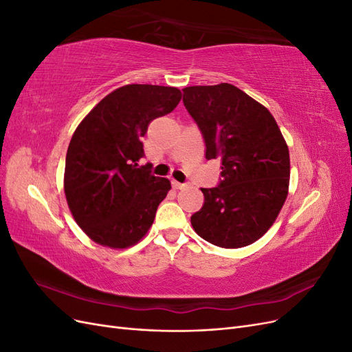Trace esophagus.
<instances>
[{"label":"esophagus","instance_id":"34e87169","mask_svg":"<svg viewBox=\"0 0 352 352\" xmlns=\"http://www.w3.org/2000/svg\"><path fill=\"white\" fill-rule=\"evenodd\" d=\"M172 186H173V189H182L185 186V184H180V182H177V180H172Z\"/></svg>","mask_w":352,"mask_h":352}]
</instances>
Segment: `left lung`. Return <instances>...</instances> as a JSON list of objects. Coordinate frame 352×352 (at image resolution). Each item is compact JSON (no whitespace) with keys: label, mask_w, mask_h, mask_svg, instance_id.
Instances as JSON below:
<instances>
[{"label":"left lung","mask_w":352,"mask_h":352,"mask_svg":"<svg viewBox=\"0 0 352 352\" xmlns=\"http://www.w3.org/2000/svg\"><path fill=\"white\" fill-rule=\"evenodd\" d=\"M184 104L220 158L221 182L201 188L204 204L190 217L198 235L220 248L258 241L278 219L289 190L287 144L272 113L230 83L188 87Z\"/></svg>","instance_id":"8db88e82"}]
</instances>
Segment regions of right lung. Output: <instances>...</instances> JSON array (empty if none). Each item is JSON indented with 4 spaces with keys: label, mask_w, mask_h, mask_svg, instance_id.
<instances>
[{
    "label": "right lung",
    "mask_w": 352,
    "mask_h": 352,
    "mask_svg": "<svg viewBox=\"0 0 352 352\" xmlns=\"http://www.w3.org/2000/svg\"><path fill=\"white\" fill-rule=\"evenodd\" d=\"M182 98L173 87L124 85L85 116L66 155L65 194L74 221L98 245L124 250L153 226L170 180L140 167L141 138Z\"/></svg>",
    "instance_id": "obj_1"
}]
</instances>
